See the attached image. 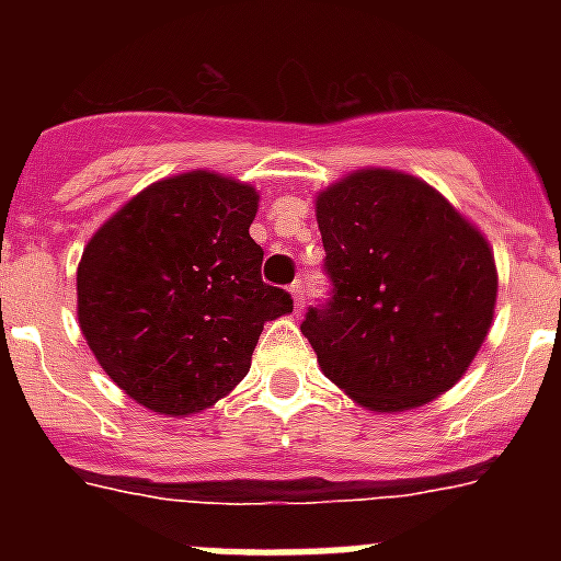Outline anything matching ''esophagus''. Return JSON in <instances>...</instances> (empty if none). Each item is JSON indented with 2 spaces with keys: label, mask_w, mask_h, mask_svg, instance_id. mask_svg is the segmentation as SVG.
Here are the masks:
<instances>
[{
  "label": "esophagus",
  "mask_w": 561,
  "mask_h": 561,
  "mask_svg": "<svg viewBox=\"0 0 561 561\" xmlns=\"http://www.w3.org/2000/svg\"><path fill=\"white\" fill-rule=\"evenodd\" d=\"M289 291H291V300H295V311L304 309V304H306V297H304V280H295V284L289 286Z\"/></svg>",
  "instance_id": "34e87169"
}]
</instances>
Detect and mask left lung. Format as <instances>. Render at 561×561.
Segmentation results:
<instances>
[{"label": "left lung", "instance_id": "8db88e82", "mask_svg": "<svg viewBox=\"0 0 561 561\" xmlns=\"http://www.w3.org/2000/svg\"><path fill=\"white\" fill-rule=\"evenodd\" d=\"M334 297L309 309L317 365L374 413H404L469 370L497 306L483 232L413 173L359 168L314 199Z\"/></svg>", "mask_w": 561, "mask_h": 561}]
</instances>
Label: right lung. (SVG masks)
<instances>
[{
	"mask_svg": "<svg viewBox=\"0 0 561 561\" xmlns=\"http://www.w3.org/2000/svg\"><path fill=\"white\" fill-rule=\"evenodd\" d=\"M257 191L216 171L153 182L95 230L78 264V325L140 408L187 419L250 374L264 323L291 311L261 280Z\"/></svg>",
	"mask_w": 561,
	"mask_h": 561,
	"instance_id": "right-lung-1",
	"label": "right lung"
}]
</instances>
